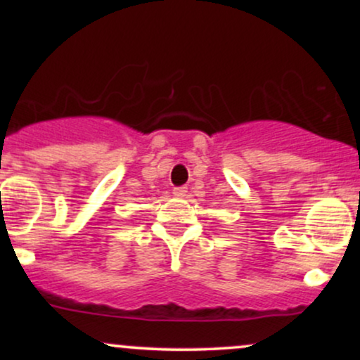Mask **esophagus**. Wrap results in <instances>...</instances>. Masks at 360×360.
<instances>
[{"instance_id":"1","label":"esophagus","mask_w":360,"mask_h":360,"mask_svg":"<svg viewBox=\"0 0 360 360\" xmlns=\"http://www.w3.org/2000/svg\"><path fill=\"white\" fill-rule=\"evenodd\" d=\"M172 194H174L176 198H184L186 194H188V188H186V186H179V188L172 189Z\"/></svg>"}]
</instances>
